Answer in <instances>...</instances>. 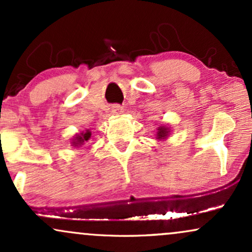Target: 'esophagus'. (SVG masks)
I'll return each instance as SVG.
<instances>
[{
    "instance_id": "1",
    "label": "esophagus",
    "mask_w": 252,
    "mask_h": 252,
    "mask_svg": "<svg viewBox=\"0 0 252 252\" xmlns=\"http://www.w3.org/2000/svg\"><path fill=\"white\" fill-rule=\"evenodd\" d=\"M123 111H124L123 106L118 105V104H116V105H114V106H112V112H114L115 115H120V114H122Z\"/></svg>"
}]
</instances>
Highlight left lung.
<instances>
[{
    "label": "left lung",
    "instance_id": "obj_1",
    "mask_svg": "<svg viewBox=\"0 0 252 252\" xmlns=\"http://www.w3.org/2000/svg\"><path fill=\"white\" fill-rule=\"evenodd\" d=\"M158 138H164L167 136V134H168V131H167V128L166 126H160V128L158 129Z\"/></svg>",
    "mask_w": 252,
    "mask_h": 252
}]
</instances>
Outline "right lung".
Masks as SVG:
<instances>
[{
    "mask_svg": "<svg viewBox=\"0 0 252 252\" xmlns=\"http://www.w3.org/2000/svg\"><path fill=\"white\" fill-rule=\"evenodd\" d=\"M90 136H91V134H90L89 130L86 132H82V134L78 135L76 137V140H74V142H73V146H82L85 141H89Z\"/></svg>",
    "mask_w": 252,
    "mask_h": 252,
    "instance_id": "obj_1",
    "label": "right lung"
}]
</instances>
